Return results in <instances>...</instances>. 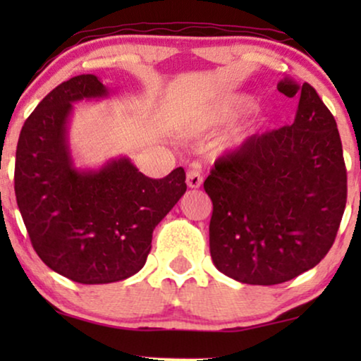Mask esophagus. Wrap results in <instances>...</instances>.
<instances>
[{
	"instance_id": "34e87169",
	"label": "esophagus",
	"mask_w": 361,
	"mask_h": 361,
	"mask_svg": "<svg viewBox=\"0 0 361 361\" xmlns=\"http://www.w3.org/2000/svg\"><path fill=\"white\" fill-rule=\"evenodd\" d=\"M202 182H204V177H202L200 172V164L192 162L189 171H187V185H189L190 189H199Z\"/></svg>"
}]
</instances>
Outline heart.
<instances>
[{
    "instance_id": "heart-1",
    "label": "heart",
    "mask_w": 361,
    "mask_h": 361,
    "mask_svg": "<svg viewBox=\"0 0 361 361\" xmlns=\"http://www.w3.org/2000/svg\"><path fill=\"white\" fill-rule=\"evenodd\" d=\"M246 105H248V102L246 100L216 103V105H214L207 111L202 113V115L199 116V120H197V123H195V126L197 128H212V126L221 125V123L231 120V118H233L236 113H238L241 108ZM246 136H248V130H246V128H235V130L231 131L228 136H226L225 142L228 146H238L245 141Z\"/></svg>"
}]
</instances>
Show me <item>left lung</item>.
Listing matches in <instances>:
<instances>
[{
  "label": "left lung",
  "mask_w": 361,
  "mask_h": 361,
  "mask_svg": "<svg viewBox=\"0 0 361 361\" xmlns=\"http://www.w3.org/2000/svg\"><path fill=\"white\" fill-rule=\"evenodd\" d=\"M278 90L299 97L293 125L248 137L204 182L214 204L212 261L245 284H281L319 264L347 204L334 115L307 82L284 78Z\"/></svg>",
  "instance_id": "obj_1"
}]
</instances>
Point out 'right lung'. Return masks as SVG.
<instances>
[{
	"mask_svg": "<svg viewBox=\"0 0 361 361\" xmlns=\"http://www.w3.org/2000/svg\"><path fill=\"white\" fill-rule=\"evenodd\" d=\"M95 75L72 77L39 103L19 135L14 192L39 258L80 284L136 274L151 251L152 231L187 189L177 167L151 179L128 157L98 171L73 167L67 142L72 103L106 97Z\"/></svg>",
	"mask_w": 361,
	"mask_h": 361,
	"instance_id": "add662e5",
	"label": "right lung"
}]
</instances>
